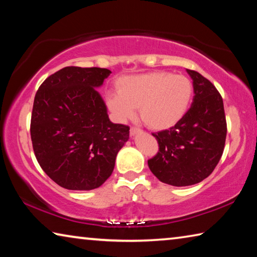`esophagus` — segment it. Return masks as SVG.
Here are the masks:
<instances>
[{
	"mask_svg": "<svg viewBox=\"0 0 257 257\" xmlns=\"http://www.w3.org/2000/svg\"><path fill=\"white\" fill-rule=\"evenodd\" d=\"M138 133H141V130L137 129V128H132V129H130V136H132V137L136 136Z\"/></svg>",
	"mask_w": 257,
	"mask_h": 257,
	"instance_id": "obj_1",
	"label": "esophagus"
}]
</instances>
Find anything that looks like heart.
<instances>
[{
	"mask_svg": "<svg viewBox=\"0 0 257 257\" xmlns=\"http://www.w3.org/2000/svg\"><path fill=\"white\" fill-rule=\"evenodd\" d=\"M116 93L106 95L105 103L116 122L136 116V108L147 127L167 130L184 118L193 96L188 78L169 71L125 76L115 82Z\"/></svg>",
	"mask_w": 257,
	"mask_h": 257,
	"instance_id": "obj_1",
	"label": "heart"
}]
</instances>
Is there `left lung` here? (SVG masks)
Listing matches in <instances>:
<instances>
[{
  "mask_svg": "<svg viewBox=\"0 0 257 257\" xmlns=\"http://www.w3.org/2000/svg\"><path fill=\"white\" fill-rule=\"evenodd\" d=\"M186 71L193 80L194 102L175 127L153 134L160 150L149 160L152 173L176 187L198 184L210 176L222 156L227 136L221 95L201 73Z\"/></svg>",
  "mask_w": 257,
  "mask_h": 257,
  "instance_id": "obj_1",
  "label": "left lung"
}]
</instances>
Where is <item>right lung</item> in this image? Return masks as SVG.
<instances>
[{
  "mask_svg": "<svg viewBox=\"0 0 257 257\" xmlns=\"http://www.w3.org/2000/svg\"><path fill=\"white\" fill-rule=\"evenodd\" d=\"M111 71L66 67L38 88L30 123L33 149L41 168L70 190L98 188L112 175L129 127L108 119L97 92Z\"/></svg>",
  "mask_w": 257,
  "mask_h": 257,
  "instance_id": "add662e5",
  "label": "right lung"
}]
</instances>
